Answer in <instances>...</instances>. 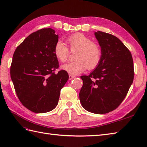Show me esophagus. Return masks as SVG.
Returning a JSON list of instances; mask_svg holds the SVG:
<instances>
[{
    "mask_svg": "<svg viewBox=\"0 0 147 147\" xmlns=\"http://www.w3.org/2000/svg\"><path fill=\"white\" fill-rule=\"evenodd\" d=\"M74 78H75V76H73V75H71V74H69V80L74 79Z\"/></svg>",
    "mask_w": 147,
    "mask_h": 147,
    "instance_id": "obj_1",
    "label": "esophagus"
}]
</instances>
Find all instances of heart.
<instances>
[{
  "label": "heart",
  "instance_id": "1",
  "mask_svg": "<svg viewBox=\"0 0 147 147\" xmlns=\"http://www.w3.org/2000/svg\"><path fill=\"white\" fill-rule=\"evenodd\" d=\"M66 42L71 51H77L75 61L62 65V69L69 74L76 75L87 68L93 69L100 63L102 51L100 46L82 33H76L67 37ZM54 54L59 61L64 62L69 55V50L64 42L59 40L54 47Z\"/></svg>",
  "mask_w": 147,
  "mask_h": 147
}]
</instances>
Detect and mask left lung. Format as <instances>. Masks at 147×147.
Wrapping results in <instances>:
<instances>
[{
  "label": "left lung",
  "instance_id": "left-lung-1",
  "mask_svg": "<svg viewBox=\"0 0 147 147\" xmlns=\"http://www.w3.org/2000/svg\"><path fill=\"white\" fill-rule=\"evenodd\" d=\"M102 51L100 63L89 76H82L79 93L82 107L94 114L114 111L126 97L134 78L131 54L116 36L95 33Z\"/></svg>",
  "mask_w": 147,
  "mask_h": 147
}]
</instances>
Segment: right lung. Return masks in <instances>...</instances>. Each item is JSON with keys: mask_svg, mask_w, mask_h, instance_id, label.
<instances>
[{"mask_svg": "<svg viewBox=\"0 0 147 147\" xmlns=\"http://www.w3.org/2000/svg\"><path fill=\"white\" fill-rule=\"evenodd\" d=\"M52 28H43L26 37L12 57L11 78L21 104L35 113L52 111L57 105L61 90L69 75L55 73L59 62L54 47L59 36Z\"/></svg>", "mask_w": 147, "mask_h": 147, "instance_id": "1", "label": "right lung"}]
</instances>
